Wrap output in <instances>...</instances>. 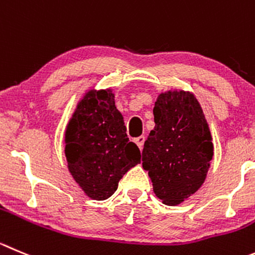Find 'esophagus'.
<instances>
[{
    "instance_id": "34e87169",
    "label": "esophagus",
    "mask_w": 255,
    "mask_h": 255,
    "mask_svg": "<svg viewBox=\"0 0 255 255\" xmlns=\"http://www.w3.org/2000/svg\"><path fill=\"white\" fill-rule=\"evenodd\" d=\"M144 139H146V137H144V135H139V137H137V138L134 139V142H135V143H137V146H138L141 149L143 148Z\"/></svg>"
}]
</instances>
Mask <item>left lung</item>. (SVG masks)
I'll use <instances>...</instances> for the list:
<instances>
[{"label":"left lung","mask_w":255,"mask_h":255,"mask_svg":"<svg viewBox=\"0 0 255 255\" xmlns=\"http://www.w3.org/2000/svg\"><path fill=\"white\" fill-rule=\"evenodd\" d=\"M153 116L142 166L154 195L165 205L176 206L203 186L213 160V137L203 108L189 90L161 93Z\"/></svg>","instance_id":"8db88e82"}]
</instances>
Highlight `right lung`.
<instances>
[{"label": "right lung", "instance_id": "add662e5", "mask_svg": "<svg viewBox=\"0 0 255 255\" xmlns=\"http://www.w3.org/2000/svg\"><path fill=\"white\" fill-rule=\"evenodd\" d=\"M64 142L74 181L98 201L111 197L123 175L141 162V152L127 137L112 88H93L83 95L66 126Z\"/></svg>", "mask_w": 255, "mask_h": 255}]
</instances>
